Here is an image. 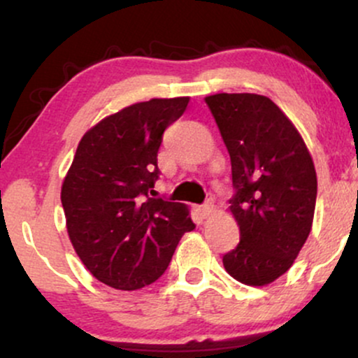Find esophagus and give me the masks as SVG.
<instances>
[{"label": "esophagus", "instance_id": "34e87169", "mask_svg": "<svg viewBox=\"0 0 358 358\" xmlns=\"http://www.w3.org/2000/svg\"><path fill=\"white\" fill-rule=\"evenodd\" d=\"M196 212H199V215L202 217V219H208V217H210L213 213V205L212 203L200 205V207L196 208Z\"/></svg>", "mask_w": 358, "mask_h": 358}]
</instances>
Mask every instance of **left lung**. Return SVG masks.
Segmentation results:
<instances>
[{
	"label": "left lung",
	"instance_id": "1",
	"mask_svg": "<svg viewBox=\"0 0 358 358\" xmlns=\"http://www.w3.org/2000/svg\"><path fill=\"white\" fill-rule=\"evenodd\" d=\"M231 155L236 195L229 210L241 242L224 268L249 286H266L293 266L310 236L316 171L293 122L269 97L213 94L205 97Z\"/></svg>",
	"mask_w": 358,
	"mask_h": 358
}]
</instances>
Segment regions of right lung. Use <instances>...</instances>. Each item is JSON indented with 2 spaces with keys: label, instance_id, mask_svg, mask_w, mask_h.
Returning <instances> with one entry per match:
<instances>
[{
  "label": "right lung",
  "instance_id": "add662e5",
  "mask_svg": "<svg viewBox=\"0 0 358 358\" xmlns=\"http://www.w3.org/2000/svg\"><path fill=\"white\" fill-rule=\"evenodd\" d=\"M188 101L136 102L104 117L82 136L62 183L69 239L89 273L114 289L155 282L195 229L187 205L148 195L163 133Z\"/></svg>",
  "mask_w": 358,
  "mask_h": 358
}]
</instances>
